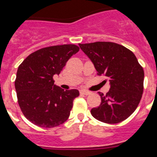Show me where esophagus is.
I'll list each match as a JSON object with an SVG mask.
<instances>
[{"label":"esophagus","instance_id":"esophagus-1","mask_svg":"<svg viewBox=\"0 0 157 157\" xmlns=\"http://www.w3.org/2000/svg\"><path fill=\"white\" fill-rule=\"evenodd\" d=\"M81 94H86V95H89V94H90L91 92L90 90H81Z\"/></svg>","mask_w":157,"mask_h":157}]
</instances>
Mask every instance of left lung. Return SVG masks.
I'll list each match as a JSON object with an SVG mask.
<instances>
[{
  "label": "left lung",
  "instance_id": "8db88e82",
  "mask_svg": "<svg viewBox=\"0 0 157 157\" xmlns=\"http://www.w3.org/2000/svg\"><path fill=\"white\" fill-rule=\"evenodd\" d=\"M93 62L98 76L109 78L110 90L98 92L101 103L92 108L95 119L117 124L127 119L136 110L144 92V71L131 50L110 41L79 44Z\"/></svg>",
  "mask_w": 157,
  "mask_h": 157
}]
</instances>
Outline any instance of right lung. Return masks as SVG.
<instances>
[{
  "instance_id": "add662e5",
  "label": "right lung",
  "mask_w": 157,
  "mask_h": 157,
  "mask_svg": "<svg viewBox=\"0 0 157 157\" xmlns=\"http://www.w3.org/2000/svg\"><path fill=\"white\" fill-rule=\"evenodd\" d=\"M79 50L73 44L42 48L18 66L14 86L19 107L29 121L42 128H54L68 119L79 91L56 86L53 76L60 73Z\"/></svg>"
}]
</instances>
